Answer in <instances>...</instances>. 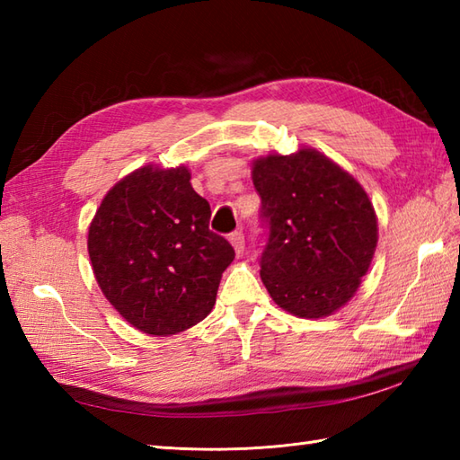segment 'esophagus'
Returning <instances> with one entry per match:
<instances>
[{"instance_id": "34e87169", "label": "esophagus", "mask_w": 460, "mask_h": 460, "mask_svg": "<svg viewBox=\"0 0 460 460\" xmlns=\"http://www.w3.org/2000/svg\"><path fill=\"white\" fill-rule=\"evenodd\" d=\"M229 241H231V245L235 247V252H237V255H241V252L245 251V235H243V231H241V229L233 231L231 235H229Z\"/></svg>"}]
</instances>
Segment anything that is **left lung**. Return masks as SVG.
<instances>
[{"label": "left lung", "instance_id": "left-lung-1", "mask_svg": "<svg viewBox=\"0 0 460 460\" xmlns=\"http://www.w3.org/2000/svg\"><path fill=\"white\" fill-rule=\"evenodd\" d=\"M265 229L261 279L280 308L320 318L354 296L377 245L364 188L316 150L252 165Z\"/></svg>", "mask_w": 460, "mask_h": 460}]
</instances>
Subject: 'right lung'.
I'll return each instance as SVG.
<instances>
[{
	"label": "right lung",
	"instance_id": "add662e5",
	"mask_svg": "<svg viewBox=\"0 0 460 460\" xmlns=\"http://www.w3.org/2000/svg\"><path fill=\"white\" fill-rule=\"evenodd\" d=\"M209 217L183 165H144L106 193L89 229V255L104 296L134 328L170 336L209 314L235 259Z\"/></svg>",
	"mask_w": 460,
	"mask_h": 460
}]
</instances>
